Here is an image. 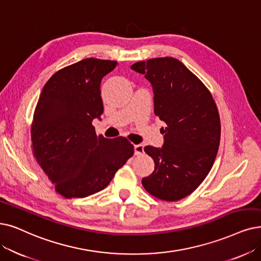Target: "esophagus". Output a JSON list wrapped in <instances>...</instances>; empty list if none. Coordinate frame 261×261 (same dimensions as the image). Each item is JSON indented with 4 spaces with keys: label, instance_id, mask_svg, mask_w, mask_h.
<instances>
[{
    "label": "esophagus",
    "instance_id": "1",
    "mask_svg": "<svg viewBox=\"0 0 261 261\" xmlns=\"http://www.w3.org/2000/svg\"><path fill=\"white\" fill-rule=\"evenodd\" d=\"M134 151H135V155H141L143 154V145L142 144H135L134 145Z\"/></svg>",
    "mask_w": 261,
    "mask_h": 261
}]
</instances>
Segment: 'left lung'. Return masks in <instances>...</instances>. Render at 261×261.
<instances>
[{
  "label": "left lung",
  "mask_w": 261,
  "mask_h": 261,
  "mask_svg": "<svg viewBox=\"0 0 261 261\" xmlns=\"http://www.w3.org/2000/svg\"><path fill=\"white\" fill-rule=\"evenodd\" d=\"M130 68L152 85L154 113L162 128V148L147 145L154 171L142 179L149 194L165 201L191 195L210 172L221 140V120L210 91L174 58L137 62Z\"/></svg>",
  "instance_id": "obj_1"
}]
</instances>
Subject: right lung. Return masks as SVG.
Instances as JSON below:
<instances>
[{
    "label": "right lung",
    "instance_id": "1",
    "mask_svg": "<svg viewBox=\"0 0 261 261\" xmlns=\"http://www.w3.org/2000/svg\"><path fill=\"white\" fill-rule=\"evenodd\" d=\"M117 64L81 60L58 70L40 93L31 128L32 151L56 191L67 199L105 189L134 154L126 138L97 136L92 125L103 112L101 79Z\"/></svg>",
    "mask_w": 261,
    "mask_h": 261
}]
</instances>
